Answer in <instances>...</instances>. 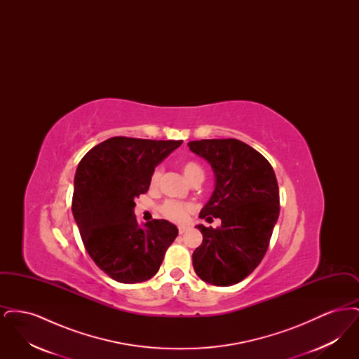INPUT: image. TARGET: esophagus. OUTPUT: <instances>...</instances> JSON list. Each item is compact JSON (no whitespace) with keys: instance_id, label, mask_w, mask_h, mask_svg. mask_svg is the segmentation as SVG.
Listing matches in <instances>:
<instances>
[{"instance_id":"esophagus-1","label":"esophagus","mask_w":359,"mask_h":359,"mask_svg":"<svg viewBox=\"0 0 359 359\" xmlns=\"http://www.w3.org/2000/svg\"><path fill=\"white\" fill-rule=\"evenodd\" d=\"M187 226H184V224H180L179 226V234H183V233H186L187 231Z\"/></svg>"}]
</instances>
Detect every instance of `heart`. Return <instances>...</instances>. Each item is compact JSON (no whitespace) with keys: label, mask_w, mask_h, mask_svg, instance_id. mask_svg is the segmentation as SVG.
Here are the masks:
<instances>
[{"label":"heart","mask_w":359,"mask_h":359,"mask_svg":"<svg viewBox=\"0 0 359 359\" xmlns=\"http://www.w3.org/2000/svg\"><path fill=\"white\" fill-rule=\"evenodd\" d=\"M182 171H183V175L186 176V179L189 183L205 177V172L202 170V167L199 164H196L195 161H184L183 165H182ZM160 176H161V171L154 170L152 177H151V186L152 187L157 186V183L160 180ZM189 210H191V205L180 203V202H173V201L165 202L161 207L163 214L172 221H183L187 217Z\"/></svg>","instance_id":"b5f03b06"}]
</instances>
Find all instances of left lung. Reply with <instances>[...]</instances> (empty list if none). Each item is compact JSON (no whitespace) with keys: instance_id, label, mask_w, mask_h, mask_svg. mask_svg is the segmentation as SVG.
<instances>
[{"instance_id":"obj_1","label":"left lung","mask_w":359,"mask_h":359,"mask_svg":"<svg viewBox=\"0 0 359 359\" xmlns=\"http://www.w3.org/2000/svg\"><path fill=\"white\" fill-rule=\"evenodd\" d=\"M189 151L205 158L215 188L201 210L203 242L192 255L195 273L205 283L230 287L252 273L265 256L280 214L278 186L269 161L236 138L189 141Z\"/></svg>"}]
</instances>
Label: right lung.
I'll use <instances>...</instances> for the list:
<instances>
[{
	"instance_id": "right-lung-1",
	"label": "right lung",
	"mask_w": 359,
	"mask_h": 359,
	"mask_svg": "<svg viewBox=\"0 0 359 359\" xmlns=\"http://www.w3.org/2000/svg\"><path fill=\"white\" fill-rule=\"evenodd\" d=\"M182 142L111 137L90 149L76 168L74 219L87 253L118 283L152 278L177 237V227L165 219L140 226L135 199L149 189L154 168Z\"/></svg>"
}]
</instances>
